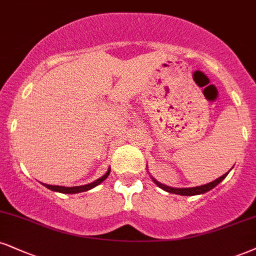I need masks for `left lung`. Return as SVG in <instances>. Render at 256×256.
<instances>
[{"mask_svg":"<svg viewBox=\"0 0 256 256\" xmlns=\"http://www.w3.org/2000/svg\"><path fill=\"white\" fill-rule=\"evenodd\" d=\"M229 173V172H228ZM228 173H226V174H223L222 176H220V178H217L216 180L211 182H208V184L205 185H202V186H196V188H170V186H166L162 184V182H156V179H153V182H156V184L159 186V188H162V190H165L167 192H170V194H182V196H194V194H205V192L210 191L211 188H214L215 186H217L220 184V182L223 180V179L226 178V176H228Z\"/></svg>","mask_w":256,"mask_h":256,"instance_id":"8db88e82","label":"left lung"}]
</instances>
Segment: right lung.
Instances as JSON below:
<instances>
[{"label":"right lung","mask_w":256,"mask_h":256,"mask_svg":"<svg viewBox=\"0 0 256 256\" xmlns=\"http://www.w3.org/2000/svg\"><path fill=\"white\" fill-rule=\"evenodd\" d=\"M109 173H110V170H108V172H106L103 176H100V178L97 179V180H94V182H90V184H88V185H83V186L65 188V186H54V185H47V184H44V185H45L47 188H50V190L56 191V192H62V194H80V192L91 190V188H94V186L100 185L103 180H106V178L109 176Z\"/></svg>","instance_id":"right-lung-1"}]
</instances>
